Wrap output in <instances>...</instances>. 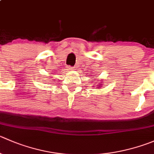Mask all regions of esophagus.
<instances>
[{"mask_svg":"<svg viewBox=\"0 0 154 154\" xmlns=\"http://www.w3.org/2000/svg\"><path fill=\"white\" fill-rule=\"evenodd\" d=\"M67 70H68V71H74V68H73V67H71V66H68V67H67Z\"/></svg>","mask_w":154,"mask_h":154,"instance_id":"obj_1","label":"esophagus"}]
</instances>
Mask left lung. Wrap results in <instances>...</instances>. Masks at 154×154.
Masks as SVG:
<instances>
[{
  "mask_svg": "<svg viewBox=\"0 0 154 154\" xmlns=\"http://www.w3.org/2000/svg\"><path fill=\"white\" fill-rule=\"evenodd\" d=\"M98 83V85H95V84H94L93 86H99V87H97V88H99V89H100V87H101V84H102V83H103V82H101H101L97 81L95 83ZM93 87H95V86H93Z\"/></svg>",
  "mask_w": 154,
  "mask_h": 154,
  "instance_id": "1",
  "label": "left lung"
}]
</instances>
